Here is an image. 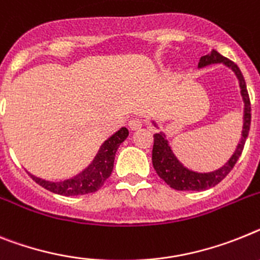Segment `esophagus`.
Returning a JSON list of instances; mask_svg holds the SVG:
<instances>
[{
	"label": "esophagus",
	"mask_w": 260,
	"mask_h": 260,
	"mask_svg": "<svg viewBox=\"0 0 260 260\" xmlns=\"http://www.w3.org/2000/svg\"><path fill=\"white\" fill-rule=\"evenodd\" d=\"M141 125H143V124H141V120L139 119V117H131L129 121H128V126H129L132 131L139 129Z\"/></svg>",
	"instance_id": "34e87169"
}]
</instances>
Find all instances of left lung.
<instances>
[{"instance_id":"obj_1","label":"left lung","mask_w":260,"mask_h":260,"mask_svg":"<svg viewBox=\"0 0 260 260\" xmlns=\"http://www.w3.org/2000/svg\"><path fill=\"white\" fill-rule=\"evenodd\" d=\"M214 63H223L228 67H230L239 80L241 95L243 98V102H245V115H243V129H242L241 141L238 144L234 154L231 156L230 160L224 164L223 167L219 168L218 171L210 172V173H197V172H193L185 168L177 160V157L174 156V153L172 152V148L169 147L168 140L165 139V135L162 132L154 134L153 149H152V162H153L154 171L169 186L176 189V190L200 191L219 184L230 173L231 169L237 164L238 158L241 157L246 139L248 136L250 124H251V103H250V96H248L245 78L242 75L239 67L234 62L224 58L215 50H213L208 55L202 56L200 59V63H198V67H205L209 66V64H214ZM153 124L156 125V123Z\"/></svg>"}]
</instances>
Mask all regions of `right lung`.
<instances>
[{
    "instance_id": "add662e5",
    "label": "right lung",
    "mask_w": 260,
    "mask_h": 260,
    "mask_svg": "<svg viewBox=\"0 0 260 260\" xmlns=\"http://www.w3.org/2000/svg\"><path fill=\"white\" fill-rule=\"evenodd\" d=\"M128 134H129L128 129L123 126L121 129L117 131L116 134L112 135L100 147L99 152L95 156L92 162L89 164L84 171L74 176L73 178L59 181V182H52V181L42 180V178H38L29 173L30 177L47 190L55 194H60V196H66V197L93 193L103 186L107 178L110 177L111 173H112L116 150L120 147V144L128 137Z\"/></svg>"
}]
</instances>
